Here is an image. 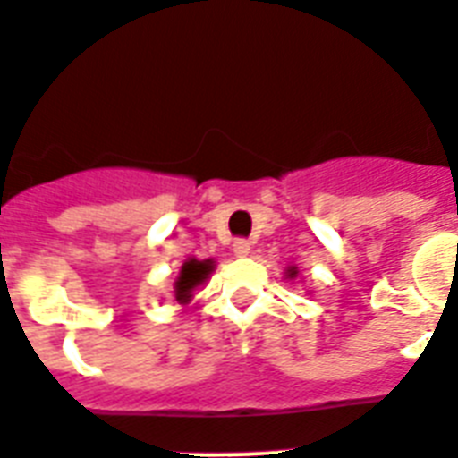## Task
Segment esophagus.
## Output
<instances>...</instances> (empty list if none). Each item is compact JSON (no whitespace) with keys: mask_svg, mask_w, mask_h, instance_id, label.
<instances>
[{"mask_svg":"<svg viewBox=\"0 0 458 458\" xmlns=\"http://www.w3.org/2000/svg\"><path fill=\"white\" fill-rule=\"evenodd\" d=\"M233 251H235V256L244 259V256H249V253H251V242H249V240H235V244H233Z\"/></svg>","mask_w":458,"mask_h":458,"instance_id":"34e87169","label":"esophagus"}]
</instances>
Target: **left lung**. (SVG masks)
Returning a JSON list of instances; mask_svg holds the SVG:
<instances>
[{
    "instance_id": "1",
    "label": "left lung",
    "mask_w": 458,
    "mask_h": 458,
    "mask_svg": "<svg viewBox=\"0 0 458 458\" xmlns=\"http://www.w3.org/2000/svg\"><path fill=\"white\" fill-rule=\"evenodd\" d=\"M293 275H295V272H293V270H291V276H293Z\"/></svg>"
}]
</instances>
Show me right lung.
I'll use <instances>...</instances> for the list:
<instances>
[{"mask_svg": "<svg viewBox=\"0 0 458 458\" xmlns=\"http://www.w3.org/2000/svg\"><path fill=\"white\" fill-rule=\"evenodd\" d=\"M211 260H195L191 259L186 265L182 267V275L176 279V301L179 302H188L191 301V293H193V288L199 286V284L205 282L207 275L211 272Z\"/></svg>", "mask_w": 458, "mask_h": 458, "instance_id": "add662e5", "label": "right lung"}]
</instances>
